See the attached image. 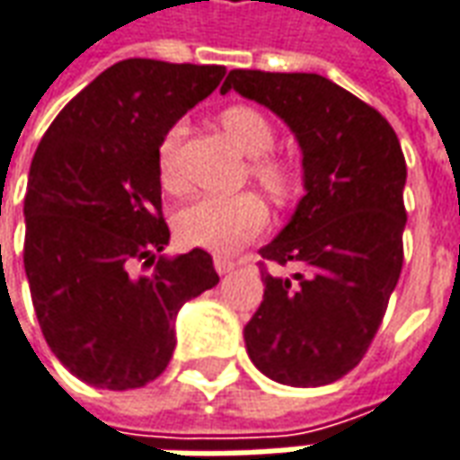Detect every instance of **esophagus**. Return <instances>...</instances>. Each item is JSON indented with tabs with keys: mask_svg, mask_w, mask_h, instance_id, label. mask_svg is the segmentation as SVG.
<instances>
[{
	"mask_svg": "<svg viewBox=\"0 0 460 460\" xmlns=\"http://www.w3.org/2000/svg\"><path fill=\"white\" fill-rule=\"evenodd\" d=\"M234 266H236V263L231 261V259H226V256H214V269H217L219 274H229V271H234Z\"/></svg>",
	"mask_w": 460,
	"mask_h": 460,
	"instance_id": "esophagus-1",
	"label": "esophagus"
}]
</instances>
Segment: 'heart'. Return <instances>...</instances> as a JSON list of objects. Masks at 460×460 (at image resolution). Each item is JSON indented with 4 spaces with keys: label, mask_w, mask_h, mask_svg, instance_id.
<instances>
[{
    "label": "heart",
    "mask_w": 460,
    "mask_h": 460,
    "mask_svg": "<svg viewBox=\"0 0 460 460\" xmlns=\"http://www.w3.org/2000/svg\"><path fill=\"white\" fill-rule=\"evenodd\" d=\"M219 121L231 144L252 159L249 174L253 181L261 186L276 204H286L296 194L298 179L294 166L281 156L269 154L274 149L276 134L271 121L263 117L259 109L249 104H231L221 111ZM179 139H181V127H172L162 137L159 152H156L159 181L172 194H179L184 189V181L179 174ZM266 221H269L266 204L252 191H243L234 197L194 199L179 211L176 231L186 243L229 253L236 252L253 236H259Z\"/></svg>",
    "instance_id": "obj_1"
}]
</instances>
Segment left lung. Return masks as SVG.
Segmentation results:
<instances>
[{
    "label": "left lung",
    "mask_w": 460,
    "mask_h": 460,
    "mask_svg": "<svg viewBox=\"0 0 460 460\" xmlns=\"http://www.w3.org/2000/svg\"><path fill=\"white\" fill-rule=\"evenodd\" d=\"M271 109L304 154L294 217L261 252L263 301L243 329L253 366L286 386H326L358 366L403 266L406 159L394 127L321 74L234 69L221 86ZM296 262L279 279L265 261Z\"/></svg>",
    "instance_id": "obj_1"
}]
</instances>
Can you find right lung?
<instances>
[{"instance_id": "add662e5", "label": "right lung", "mask_w": 460, "mask_h": 460, "mask_svg": "<svg viewBox=\"0 0 460 460\" xmlns=\"http://www.w3.org/2000/svg\"><path fill=\"white\" fill-rule=\"evenodd\" d=\"M219 64L124 59L41 137L24 197V271L41 333L76 378L141 388L162 374L189 298L219 284L204 249L164 256L159 141L221 84ZM149 268L137 275L136 266Z\"/></svg>"}]
</instances>
